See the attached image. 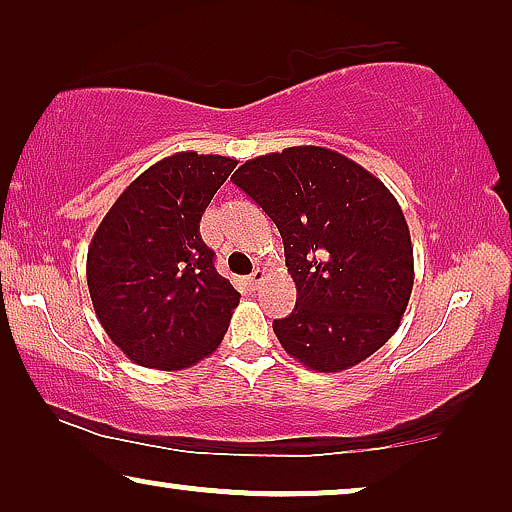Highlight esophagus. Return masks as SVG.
Returning <instances> with one entry per match:
<instances>
[{"label": "esophagus", "mask_w": 512, "mask_h": 512, "mask_svg": "<svg viewBox=\"0 0 512 512\" xmlns=\"http://www.w3.org/2000/svg\"><path fill=\"white\" fill-rule=\"evenodd\" d=\"M263 279H265V270L256 268V270L251 272V275L247 277V284L251 286V289H256V286H261V284H263Z\"/></svg>", "instance_id": "esophagus-1"}]
</instances>
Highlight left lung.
I'll use <instances>...</instances> for the list:
<instances>
[{"label":"left lung","mask_w":512,"mask_h":512,"mask_svg":"<svg viewBox=\"0 0 512 512\" xmlns=\"http://www.w3.org/2000/svg\"><path fill=\"white\" fill-rule=\"evenodd\" d=\"M230 181L284 240L296 307L272 331L286 354L317 373L375 354L396 333L415 282L410 230L389 188L324 146L247 160Z\"/></svg>","instance_id":"1"}]
</instances>
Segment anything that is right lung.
<instances>
[{
  "mask_svg": "<svg viewBox=\"0 0 512 512\" xmlns=\"http://www.w3.org/2000/svg\"><path fill=\"white\" fill-rule=\"evenodd\" d=\"M237 160L179 151L125 188L88 247V291L114 345L181 370L221 345L240 293L214 268L200 219Z\"/></svg>",
  "mask_w": 512,
  "mask_h": 512,
  "instance_id": "right-lung-1",
  "label": "right lung"
}]
</instances>
